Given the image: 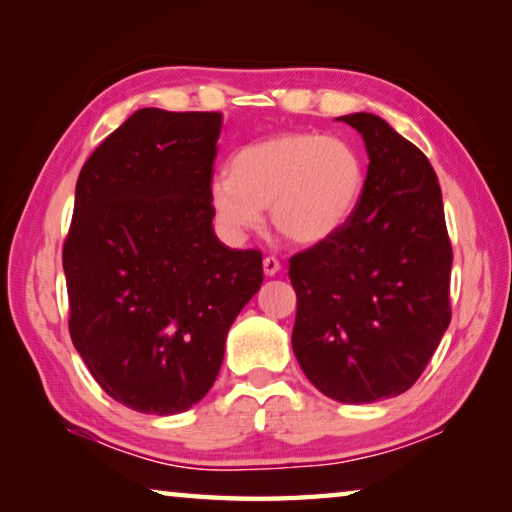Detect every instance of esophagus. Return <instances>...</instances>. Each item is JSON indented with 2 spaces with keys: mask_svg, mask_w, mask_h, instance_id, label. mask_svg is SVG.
<instances>
[{
  "mask_svg": "<svg viewBox=\"0 0 512 512\" xmlns=\"http://www.w3.org/2000/svg\"><path fill=\"white\" fill-rule=\"evenodd\" d=\"M262 266H264V275H268V277H273V275L280 273V262H277L275 257H264Z\"/></svg>",
  "mask_w": 512,
  "mask_h": 512,
  "instance_id": "esophagus-1",
  "label": "esophagus"
}]
</instances>
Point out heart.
Here are the masks:
<instances>
[{
  "instance_id": "1",
  "label": "heart",
  "mask_w": 512,
  "mask_h": 512,
  "mask_svg": "<svg viewBox=\"0 0 512 512\" xmlns=\"http://www.w3.org/2000/svg\"><path fill=\"white\" fill-rule=\"evenodd\" d=\"M366 169L339 137L282 133L232 155L230 176H214L207 198L230 241H244L271 210L277 232L293 244L316 246L334 237L361 201Z\"/></svg>"
}]
</instances>
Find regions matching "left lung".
Instances as JSON below:
<instances>
[{"label":"left lung","mask_w":512,"mask_h":512,"mask_svg":"<svg viewBox=\"0 0 512 512\" xmlns=\"http://www.w3.org/2000/svg\"><path fill=\"white\" fill-rule=\"evenodd\" d=\"M339 121L366 144V185L334 237L291 259V345L320 393L370 404L409 391L447 332L452 244L427 155L370 112Z\"/></svg>","instance_id":"obj_1"}]
</instances>
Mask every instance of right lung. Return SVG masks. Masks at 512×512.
Returning a JSON list of instances; mask_svg holds the SVG:
<instances>
[{
    "label": "right lung",
    "instance_id": "1",
    "mask_svg": "<svg viewBox=\"0 0 512 512\" xmlns=\"http://www.w3.org/2000/svg\"><path fill=\"white\" fill-rule=\"evenodd\" d=\"M221 112H133L83 164L63 250L69 334L112 400L192 409L225 336L262 287V253L214 232L207 198Z\"/></svg>",
    "mask_w": 512,
    "mask_h": 512
}]
</instances>
